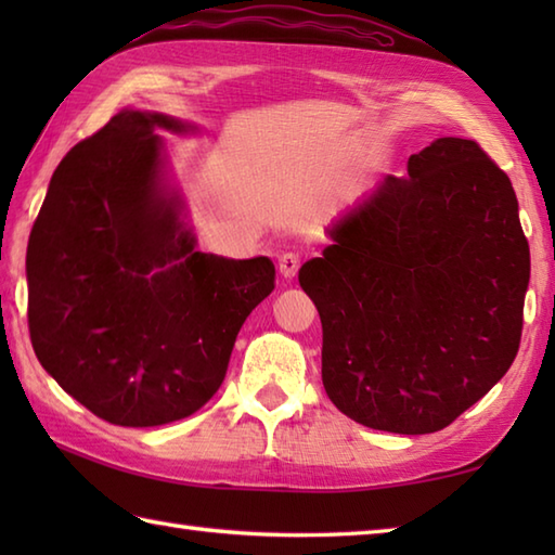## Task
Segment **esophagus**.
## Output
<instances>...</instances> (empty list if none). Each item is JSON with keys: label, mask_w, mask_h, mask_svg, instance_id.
Here are the masks:
<instances>
[{"label": "esophagus", "mask_w": 555, "mask_h": 555, "mask_svg": "<svg viewBox=\"0 0 555 555\" xmlns=\"http://www.w3.org/2000/svg\"><path fill=\"white\" fill-rule=\"evenodd\" d=\"M300 269V257L296 253H284L279 257V271L284 274L286 279H293L298 274Z\"/></svg>", "instance_id": "34e87169"}]
</instances>
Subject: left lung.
Instances as JSON below:
<instances>
[{
    "label": "left lung",
    "mask_w": 555,
    "mask_h": 555,
    "mask_svg": "<svg viewBox=\"0 0 555 555\" xmlns=\"http://www.w3.org/2000/svg\"><path fill=\"white\" fill-rule=\"evenodd\" d=\"M298 271L322 320V382L364 427L431 434L520 348L529 243L513 183L475 140L439 138L328 231Z\"/></svg>",
    "instance_id": "8db88e82"
}]
</instances>
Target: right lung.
<instances>
[{
    "label": "right lung",
    "mask_w": 555,
    "mask_h": 555,
    "mask_svg": "<svg viewBox=\"0 0 555 555\" xmlns=\"http://www.w3.org/2000/svg\"><path fill=\"white\" fill-rule=\"evenodd\" d=\"M164 114L121 112L59 164L28 238V328L56 384L119 427L193 415L243 322L274 291L269 257L195 250L159 188Z\"/></svg>",
    "instance_id": "right-lung-1"
}]
</instances>
